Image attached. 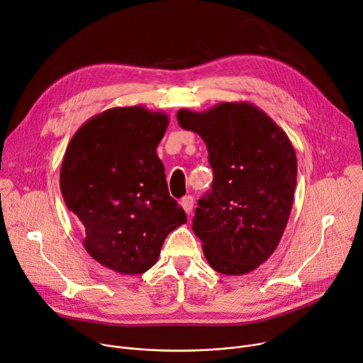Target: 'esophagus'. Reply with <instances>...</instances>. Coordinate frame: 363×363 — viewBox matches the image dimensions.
<instances>
[{"label":"esophagus","instance_id":"1","mask_svg":"<svg viewBox=\"0 0 363 363\" xmlns=\"http://www.w3.org/2000/svg\"><path fill=\"white\" fill-rule=\"evenodd\" d=\"M181 206H182V208L185 210L186 214H191L192 208H194V199H192V196L191 195L184 196V199L181 200Z\"/></svg>","mask_w":363,"mask_h":363}]
</instances>
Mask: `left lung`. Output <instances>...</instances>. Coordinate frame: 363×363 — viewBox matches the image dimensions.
<instances>
[{"label":"left lung","instance_id":"obj_1","mask_svg":"<svg viewBox=\"0 0 363 363\" xmlns=\"http://www.w3.org/2000/svg\"><path fill=\"white\" fill-rule=\"evenodd\" d=\"M182 128L200 135L214 179L195 208L194 233L210 267L224 275L255 271L275 252L291 214L296 156L285 131L247 103L179 110Z\"/></svg>","mask_w":363,"mask_h":363}]
</instances>
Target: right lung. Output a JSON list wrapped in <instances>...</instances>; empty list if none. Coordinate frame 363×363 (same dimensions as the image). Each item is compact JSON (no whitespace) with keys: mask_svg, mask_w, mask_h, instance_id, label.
I'll return each instance as SVG.
<instances>
[{"mask_svg":"<svg viewBox=\"0 0 363 363\" xmlns=\"http://www.w3.org/2000/svg\"><path fill=\"white\" fill-rule=\"evenodd\" d=\"M168 124L167 113L142 106L106 110L78 128L62 160L60 191L85 250L121 275L149 271L186 223L156 153Z\"/></svg>","mask_w":363,"mask_h":363,"instance_id":"1","label":"right lung"}]
</instances>
